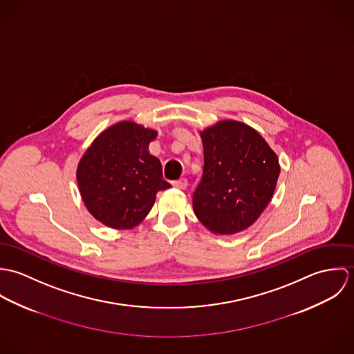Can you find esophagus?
I'll return each instance as SVG.
<instances>
[{
	"mask_svg": "<svg viewBox=\"0 0 354 354\" xmlns=\"http://www.w3.org/2000/svg\"><path fill=\"white\" fill-rule=\"evenodd\" d=\"M173 187L177 189H187L188 187V180L187 178H180L177 181H173Z\"/></svg>",
	"mask_w": 354,
	"mask_h": 354,
	"instance_id": "34e87169",
	"label": "esophagus"
}]
</instances>
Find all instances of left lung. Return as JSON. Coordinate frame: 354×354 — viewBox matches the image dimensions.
<instances>
[{
    "label": "left lung",
    "mask_w": 354,
    "mask_h": 354,
    "mask_svg": "<svg viewBox=\"0 0 354 354\" xmlns=\"http://www.w3.org/2000/svg\"><path fill=\"white\" fill-rule=\"evenodd\" d=\"M204 167L194 211L214 234H236L253 225L277 188L279 159L245 122L222 120L201 131Z\"/></svg>",
    "instance_id": "left-lung-1"
}]
</instances>
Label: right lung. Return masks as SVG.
Here are the masks:
<instances>
[{"label":"right lung","mask_w":354,"mask_h":354,"mask_svg":"<svg viewBox=\"0 0 354 354\" xmlns=\"http://www.w3.org/2000/svg\"><path fill=\"white\" fill-rule=\"evenodd\" d=\"M158 131L132 120L102 131L76 169L77 188L87 211L102 225L129 230L149 215L159 191L171 185L149 146Z\"/></svg>","instance_id":"1"}]
</instances>
